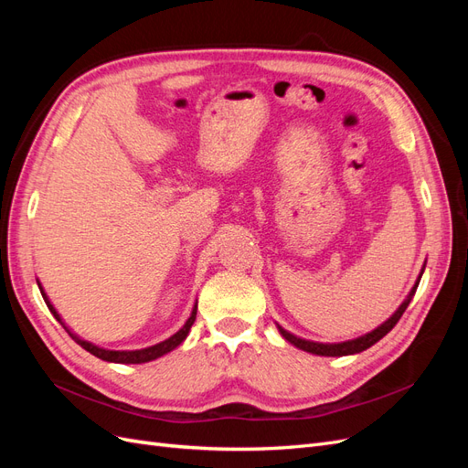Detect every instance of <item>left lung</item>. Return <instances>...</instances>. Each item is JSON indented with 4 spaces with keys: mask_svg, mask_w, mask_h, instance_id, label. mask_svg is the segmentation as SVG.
<instances>
[{
    "mask_svg": "<svg viewBox=\"0 0 468 468\" xmlns=\"http://www.w3.org/2000/svg\"><path fill=\"white\" fill-rule=\"evenodd\" d=\"M423 269H426V265L421 267V271H420V275H418V279H416V282H414L412 291L408 292L404 303H402L399 308H396V313H394L387 322H382L380 325H377V328L371 330L369 334L359 335V337H356V339H347V342H342V344H320V342H310V339L296 337V335H292L291 332H287L285 328H281L279 324H277V330H279V334H281L282 337L287 339L289 344H292L294 347H299V349H303V351L314 353V356L342 357V356H353V353H361V351H365V349H369L371 346H375L380 337H385V335L394 328L396 322L400 320V316L404 314V310L408 308L410 301H412V296H414V292H416V289H418V285H420V279H421V275H423Z\"/></svg>",
    "mask_w": 468,
    "mask_h": 468,
    "instance_id": "8db88e82",
    "label": "left lung"
}]
</instances>
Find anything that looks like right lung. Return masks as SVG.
<instances>
[{"label":"right lung","instance_id":"right-lung-1","mask_svg":"<svg viewBox=\"0 0 468 468\" xmlns=\"http://www.w3.org/2000/svg\"><path fill=\"white\" fill-rule=\"evenodd\" d=\"M37 282H38V281H37ZM38 289H40V294H42V299H45L48 310L54 314V318L64 325V330L69 334V337H72L78 346H81L83 349L90 351L91 356H95V357H99V359H103V361H109V363H122V365H129V363H148V361H154V359H158V357L165 356V353L174 351L177 346H181L183 342H186V337H187V334H189V330H191V325H193V322H195V318H197V303H195L189 318L186 320V324H183L181 328H179L174 335H169L167 339H164V342L155 344V346H150V347H144V349H131V351H129V349H103V347H99V346H95V344H91V342H86V339H81L78 334H74L72 330H69L68 325L62 322V316H60L58 313H56V308H54L52 303L48 301V296H47L45 289H42L40 282H38Z\"/></svg>","mask_w":468,"mask_h":468}]
</instances>
